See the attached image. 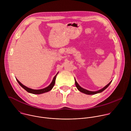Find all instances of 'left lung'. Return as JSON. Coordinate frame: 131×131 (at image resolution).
I'll use <instances>...</instances> for the list:
<instances>
[{
    "label": "left lung",
    "instance_id": "obj_1",
    "mask_svg": "<svg viewBox=\"0 0 131 131\" xmlns=\"http://www.w3.org/2000/svg\"><path fill=\"white\" fill-rule=\"evenodd\" d=\"M74 80H75V85H76V86L77 89H78L80 92H82V93H84V94H88V95H94V94H97V93H99L102 92L103 91H104L106 88H107L108 87V86L110 85V84L111 83V81H111L108 84H107L105 86H104L103 88H102V89H101V90H98V91H90L87 90H86V89H83V88H82V87H81V86L79 85V84L77 83V82L76 81V80L75 79H74Z\"/></svg>",
    "mask_w": 131,
    "mask_h": 131
}]
</instances>
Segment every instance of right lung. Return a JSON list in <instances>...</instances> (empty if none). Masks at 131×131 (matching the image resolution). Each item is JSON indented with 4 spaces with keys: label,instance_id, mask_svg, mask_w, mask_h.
<instances>
[{
    "label": "right lung",
    "instance_id": "obj_1",
    "mask_svg": "<svg viewBox=\"0 0 131 131\" xmlns=\"http://www.w3.org/2000/svg\"><path fill=\"white\" fill-rule=\"evenodd\" d=\"M58 73L59 72H58L57 73V74H56V75L54 77V78L52 80V81L51 82V83H50V84L49 86H48L47 87H46L44 89H40V90H34V89L29 88L25 86L23 84H22L17 79H16L17 82L18 83V84H19L24 90H25L28 93H32V94H42V93H44L46 92H48L52 89V88H53V86L54 85L56 77H57V76L58 75Z\"/></svg>",
    "mask_w": 131,
    "mask_h": 131
}]
</instances>
